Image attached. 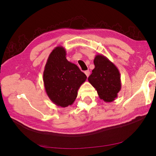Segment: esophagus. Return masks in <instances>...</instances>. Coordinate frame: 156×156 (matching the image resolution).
<instances>
[{
    "mask_svg": "<svg viewBox=\"0 0 156 156\" xmlns=\"http://www.w3.org/2000/svg\"><path fill=\"white\" fill-rule=\"evenodd\" d=\"M84 73H85V75L87 76V77H89V76L90 75V72H89V70H87L84 72Z\"/></svg>",
    "mask_w": 156,
    "mask_h": 156,
    "instance_id": "esophagus-1",
    "label": "esophagus"
}]
</instances>
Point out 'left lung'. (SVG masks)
<instances>
[{
  "mask_svg": "<svg viewBox=\"0 0 156 156\" xmlns=\"http://www.w3.org/2000/svg\"><path fill=\"white\" fill-rule=\"evenodd\" d=\"M95 68L88 80L96 89L100 98L111 102L118 97L121 89L120 73L117 67L107 57L98 54L94 60Z\"/></svg>",
  "mask_w": 156,
  "mask_h": 156,
  "instance_id": "left-lung-1",
  "label": "left lung"
}]
</instances>
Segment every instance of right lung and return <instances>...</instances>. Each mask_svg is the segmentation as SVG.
Segmentation results:
<instances>
[{"mask_svg":"<svg viewBox=\"0 0 156 156\" xmlns=\"http://www.w3.org/2000/svg\"><path fill=\"white\" fill-rule=\"evenodd\" d=\"M66 51L58 46L50 53L43 72L44 89L53 103L67 107L74 102L87 76L66 58Z\"/></svg>","mask_w":156,"mask_h":156,"instance_id":"1","label":"right lung"}]
</instances>
